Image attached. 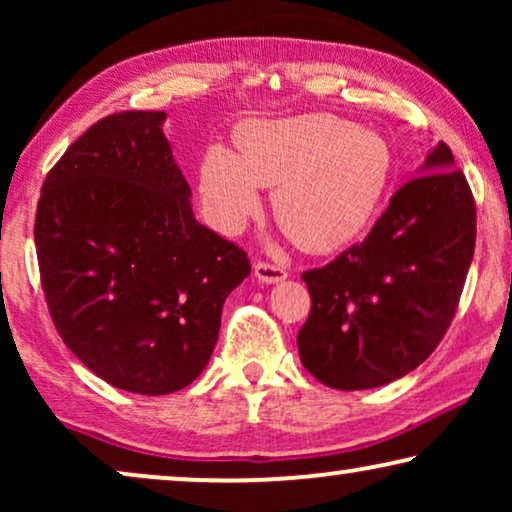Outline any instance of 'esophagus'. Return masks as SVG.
Wrapping results in <instances>:
<instances>
[{
	"mask_svg": "<svg viewBox=\"0 0 512 512\" xmlns=\"http://www.w3.org/2000/svg\"><path fill=\"white\" fill-rule=\"evenodd\" d=\"M254 275H256L258 282H263V284H279V282H284L286 277H289V272H286V268H282V265H272V263L258 261L254 265Z\"/></svg>",
	"mask_w": 512,
	"mask_h": 512,
	"instance_id": "34e87169",
	"label": "esophagus"
}]
</instances>
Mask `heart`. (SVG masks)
<instances>
[{"label":"heart","mask_w":512,"mask_h":512,"mask_svg":"<svg viewBox=\"0 0 512 512\" xmlns=\"http://www.w3.org/2000/svg\"><path fill=\"white\" fill-rule=\"evenodd\" d=\"M394 174V151L373 128L333 114L261 118L237 130V149L202 153L198 191L216 230L242 233L275 186L272 209L293 240L314 251L352 242L375 219Z\"/></svg>","instance_id":"obj_1"}]
</instances>
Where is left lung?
I'll use <instances>...</instances> for the list:
<instances>
[{
	"label": "left lung",
	"instance_id": "1",
	"mask_svg": "<svg viewBox=\"0 0 512 512\" xmlns=\"http://www.w3.org/2000/svg\"><path fill=\"white\" fill-rule=\"evenodd\" d=\"M473 249L471 188L450 146L438 142L366 240L303 275L312 296L298 333L303 366L342 391L408 375L443 340Z\"/></svg>",
	"mask_w": 512,
	"mask_h": 512
}]
</instances>
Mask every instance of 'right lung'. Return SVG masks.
I'll use <instances>...</instances> for the list:
<instances>
[{
    "mask_svg": "<svg viewBox=\"0 0 512 512\" xmlns=\"http://www.w3.org/2000/svg\"><path fill=\"white\" fill-rule=\"evenodd\" d=\"M165 111L97 121L48 172L34 244L48 310L111 387L163 396L205 370L247 254L195 221Z\"/></svg>",
    "mask_w": 512,
    "mask_h": 512,
    "instance_id": "right-lung-1",
    "label": "right lung"
}]
</instances>
